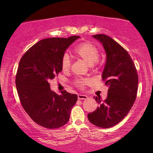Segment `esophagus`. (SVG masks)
<instances>
[{
  "label": "esophagus",
  "mask_w": 153,
  "mask_h": 153,
  "mask_svg": "<svg viewBox=\"0 0 153 153\" xmlns=\"http://www.w3.org/2000/svg\"><path fill=\"white\" fill-rule=\"evenodd\" d=\"M78 99L79 100H86V99H88V96L79 94V95H78Z\"/></svg>",
  "instance_id": "obj_1"
}]
</instances>
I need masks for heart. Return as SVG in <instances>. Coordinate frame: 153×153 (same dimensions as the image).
<instances>
[{
  "mask_svg": "<svg viewBox=\"0 0 153 153\" xmlns=\"http://www.w3.org/2000/svg\"><path fill=\"white\" fill-rule=\"evenodd\" d=\"M76 55L87 63L88 65L93 66L99 59V51L97 48L90 42H84L79 45L74 50ZM71 61L70 57L65 54L61 60V67L63 70H68L70 68ZM88 83L86 79H79L76 81V84L79 87L84 86Z\"/></svg>",
  "mask_w": 153,
  "mask_h": 153,
  "instance_id": "heart-1",
  "label": "heart"
}]
</instances>
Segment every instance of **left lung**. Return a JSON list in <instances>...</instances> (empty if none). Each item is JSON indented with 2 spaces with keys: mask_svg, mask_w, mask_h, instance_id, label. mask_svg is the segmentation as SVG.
<instances>
[{
  "mask_svg": "<svg viewBox=\"0 0 153 153\" xmlns=\"http://www.w3.org/2000/svg\"><path fill=\"white\" fill-rule=\"evenodd\" d=\"M93 37L102 44L105 51L106 62L102 79L108 89L104 101L100 97H94L99 106L88 114V118L96 126L108 128L120 123L132 107L139 78L134 64L124 48L106 35Z\"/></svg>",
  "mask_w": 153,
  "mask_h": 153,
  "instance_id": "obj_1",
  "label": "left lung"
}]
</instances>
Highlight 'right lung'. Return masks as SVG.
Returning a JSON list of instances; mask_svg holds the SVG:
<instances>
[{"label":"right lung","instance_id":"obj_1","mask_svg":"<svg viewBox=\"0 0 153 153\" xmlns=\"http://www.w3.org/2000/svg\"><path fill=\"white\" fill-rule=\"evenodd\" d=\"M79 37L44 39L30 47L20 60L16 76L20 102L30 118L46 128L65 125L77 101V95L66 91L57 95L50 88L49 81L61 72L65 52Z\"/></svg>","mask_w":153,"mask_h":153}]
</instances>
